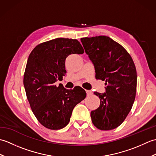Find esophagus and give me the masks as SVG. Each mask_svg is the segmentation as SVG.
Masks as SVG:
<instances>
[{"mask_svg": "<svg viewBox=\"0 0 156 156\" xmlns=\"http://www.w3.org/2000/svg\"><path fill=\"white\" fill-rule=\"evenodd\" d=\"M86 92H87V96H90L92 94V92L91 90H86Z\"/></svg>", "mask_w": 156, "mask_h": 156, "instance_id": "esophagus-1", "label": "esophagus"}]
</instances>
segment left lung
Segmentation results:
<instances>
[{"label": "left lung", "mask_w": 156, "mask_h": 156, "mask_svg": "<svg viewBox=\"0 0 156 156\" xmlns=\"http://www.w3.org/2000/svg\"><path fill=\"white\" fill-rule=\"evenodd\" d=\"M86 54L94 64L96 78L105 81L106 92L94 94L100 106L90 112L92 122L101 130L119 127L133 105L137 89V72L127 50L107 36L81 38Z\"/></svg>", "instance_id": "1"}]
</instances>
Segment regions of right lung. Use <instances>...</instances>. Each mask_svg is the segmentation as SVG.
<instances>
[{"instance_id": "1", "label": "right lung", "mask_w": 156, "mask_h": 156, "mask_svg": "<svg viewBox=\"0 0 156 156\" xmlns=\"http://www.w3.org/2000/svg\"><path fill=\"white\" fill-rule=\"evenodd\" d=\"M84 51L77 39L56 38L39 44L29 55L23 84L33 112L45 127L52 130L65 127L75 106L86 98L81 87L68 90L55 85L66 75V58Z\"/></svg>"}]
</instances>
